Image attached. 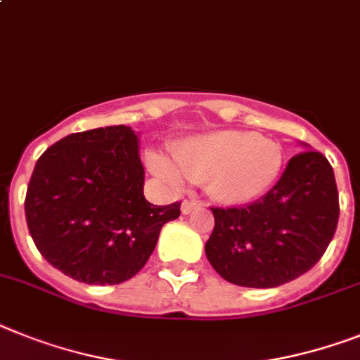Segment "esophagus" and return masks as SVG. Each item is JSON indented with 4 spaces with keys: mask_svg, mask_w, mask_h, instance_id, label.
<instances>
[{
    "mask_svg": "<svg viewBox=\"0 0 360 360\" xmlns=\"http://www.w3.org/2000/svg\"><path fill=\"white\" fill-rule=\"evenodd\" d=\"M199 207L198 201H183V205H181V212L185 214H190V212H194L195 208Z\"/></svg>",
    "mask_w": 360,
    "mask_h": 360,
    "instance_id": "esophagus-1",
    "label": "esophagus"
}]
</instances>
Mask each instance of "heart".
<instances>
[{"mask_svg":"<svg viewBox=\"0 0 360 360\" xmlns=\"http://www.w3.org/2000/svg\"><path fill=\"white\" fill-rule=\"evenodd\" d=\"M170 157L148 153L153 175L172 188H183L185 179L203 185L216 201L225 205L252 203L273 188L280 177L283 153L280 144L264 135L241 129H217L177 144Z\"/></svg>","mask_w":360,"mask_h":360,"instance_id":"b5f03b06","label":"heart"}]
</instances>
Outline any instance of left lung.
<instances>
[{"instance_id": "left-lung-1", "label": "left lung", "mask_w": 360, "mask_h": 360, "mask_svg": "<svg viewBox=\"0 0 360 360\" xmlns=\"http://www.w3.org/2000/svg\"><path fill=\"white\" fill-rule=\"evenodd\" d=\"M212 214L205 252L216 273L241 288H278L307 273L333 240L339 221L333 168L322 153L306 150L264 198Z\"/></svg>"}]
</instances>
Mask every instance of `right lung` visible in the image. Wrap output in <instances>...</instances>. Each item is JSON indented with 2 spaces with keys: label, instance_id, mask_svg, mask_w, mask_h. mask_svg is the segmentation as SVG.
I'll list each match as a JSON object with an SVG mask.
<instances>
[{
  "label": "right lung",
  "instance_id": "right-lung-1",
  "mask_svg": "<svg viewBox=\"0 0 360 360\" xmlns=\"http://www.w3.org/2000/svg\"><path fill=\"white\" fill-rule=\"evenodd\" d=\"M139 135L129 126L71 134L38 159L27 226L47 262L78 282L122 283L144 267L181 203H148Z\"/></svg>",
  "mask_w": 360,
  "mask_h": 360
}]
</instances>
